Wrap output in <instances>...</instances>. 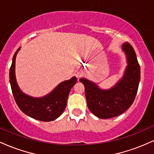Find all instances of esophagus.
Returning a JSON list of instances; mask_svg holds the SVG:
<instances>
[{
    "label": "esophagus",
    "instance_id": "esophagus-1",
    "mask_svg": "<svg viewBox=\"0 0 154 154\" xmlns=\"http://www.w3.org/2000/svg\"><path fill=\"white\" fill-rule=\"evenodd\" d=\"M75 75L76 77H77V78H79V77H80L81 76H82V72H79V71H76L75 72Z\"/></svg>",
    "mask_w": 154,
    "mask_h": 154
}]
</instances>
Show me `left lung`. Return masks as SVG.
Wrapping results in <instances>:
<instances>
[{
  "mask_svg": "<svg viewBox=\"0 0 154 154\" xmlns=\"http://www.w3.org/2000/svg\"><path fill=\"white\" fill-rule=\"evenodd\" d=\"M126 54L128 66L123 78L114 88L100 90L95 83L80 79L85 86L87 104L90 111L100 119L115 117L125 112L135 100L140 79V69L135 50L126 42L122 45Z\"/></svg>",
  "mask_w": 154,
  "mask_h": 154,
  "instance_id": "1",
  "label": "left lung"
}]
</instances>
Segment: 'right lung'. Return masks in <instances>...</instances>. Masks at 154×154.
I'll return each mask as SVG.
<instances>
[{"label":"right lung","mask_w":154,"mask_h":154,"mask_svg":"<svg viewBox=\"0 0 154 154\" xmlns=\"http://www.w3.org/2000/svg\"><path fill=\"white\" fill-rule=\"evenodd\" d=\"M17 49L14 55L9 71V79L12 93L16 103L23 113L37 120L50 122L57 119L64 111L70 90L77 82V78L61 82L51 93L42 98H32L20 91L15 77V59Z\"/></svg>","instance_id":"add662e5"}]
</instances>
